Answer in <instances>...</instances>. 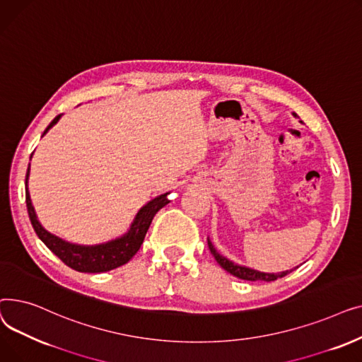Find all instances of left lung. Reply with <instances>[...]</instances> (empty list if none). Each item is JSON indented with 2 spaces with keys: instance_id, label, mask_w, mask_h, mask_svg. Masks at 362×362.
I'll return each mask as SVG.
<instances>
[{
  "instance_id": "obj_1",
  "label": "left lung",
  "mask_w": 362,
  "mask_h": 362,
  "mask_svg": "<svg viewBox=\"0 0 362 362\" xmlns=\"http://www.w3.org/2000/svg\"><path fill=\"white\" fill-rule=\"evenodd\" d=\"M295 117H298L296 116V112H292ZM208 248H210V251H211V254H213V257L216 258V261L221 265V267L227 272V273H230V274H233L235 277H239V279H242V280H251V281H257V280H261V281H273V280H277V279H281V277H284L286 274H289L291 272L289 270H286V272H281V273H262V272H258V270H252V269H248V267H243V265H239V264H235L233 261H230V259H227L226 257H223V255H220L217 251H216V248L213 246V243H211V240L208 239Z\"/></svg>"
}]
</instances>
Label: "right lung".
<instances>
[{"label": "right lung", "mask_w": 362, "mask_h": 362, "mask_svg": "<svg viewBox=\"0 0 362 362\" xmlns=\"http://www.w3.org/2000/svg\"><path fill=\"white\" fill-rule=\"evenodd\" d=\"M62 114H59L45 129V133L60 120ZM30 165V164H29ZM28 179H29V168L26 171V206H28V214L30 218V223L33 226V229L45 245L49 251H52L57 257H59L66 265H69L70 269L81 272V273H104L110 272L120 267V265L126 264L132 257L135 255L141 245L145 239V235L149 229L151 221L154 218V216L161 210L164 205H167L170 201L167 199V194H163L152 201H149L146 205H144L139 213L136 214L135 220H133L130 229L127 233H124L122 238H117L114 240H110L107 243H100V245H92V246H85V245H76L66 242L60 239L59 236H55L45 230L42 224L40 223L35 213V208L30 201V195L28 191Z\"/></svg>", "instance_id": "add662e5"}]
</instances>
